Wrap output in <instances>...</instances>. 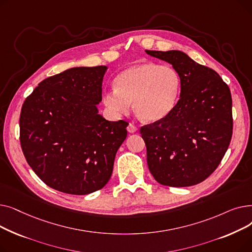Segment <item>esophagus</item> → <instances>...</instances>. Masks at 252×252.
Here are the masks:
<instances>
[{"instance_id":"esophagus-1","label":"esophagus","mask_w":252,"mask_h":252,"mask_svg":"<svg viewBox=\"0 0 252 252\" xmlns=\"http://www.w3.org/2000/svg\"><path fill=\"white\" fill-rule=\"evenodd\" d=\"M127 131L128 133H136L137 131V129H138V127L134 125V124H131V123H129L128 124V126H127Z\"/></svg>"}]
</instances>
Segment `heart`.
<instances>
[{
  "label": "heart",
  "mask_w": 252,
  "mask_h": 252,
  "mask_svg": "<svg viewBox=\"0 0 252 252\" xmlns=\"http://www.w3.org/2000/svg\"><path fill=\"white\" fill-rule=\"evenodd\" d=\"M114 89L104 94V104L115 113H125L133 103L139 118L147 123L161 121L177 105L181 77L169 65L140 62L114 78Z\"/></svg>",
  "instance_id": "heart-1"
}]
</instances>
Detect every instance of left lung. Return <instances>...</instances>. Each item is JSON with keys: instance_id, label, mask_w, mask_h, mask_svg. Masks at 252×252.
Wrapping results in <instances>:
<instances>
[{"instance_id": "left-lung-1", "label": "left lung", "mask_w": 252, "mask_h": 252, "mask_svg": "<svg viewBox=\"0 0 252 252\" xmlns=\"http://www.w3.org/2000/svg\"><path fill=\"white\" fill-rule=\"evenodd\" d=\"M146 53L173 65L181 77L174 110L140 128L149 170L164 186H193L214 173L228 150L233 134L230 89L218 72L181 51Z\"/></svg>"}]
</instances>
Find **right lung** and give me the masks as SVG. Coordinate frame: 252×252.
Wrapping results in <instances>:
<instances>
[{
  "instance_id": "right-lung-1",
  "label": "right lung",
  "mask_w": 252,
  "mask_h": 252,
  "mask_svg": "<svg viewBox=\"0 0 252 252\" xmlns=\"http://www.w3.org/2000/svg\"><path fill=\"white\" fill-rule=\"evenodd\" d=\"M106 66L73 67L50 76L25 99L20 145L26 161L47 186L86 195L110 180L128 123L98 113Z\"/></svg>"
}]
</instances>
